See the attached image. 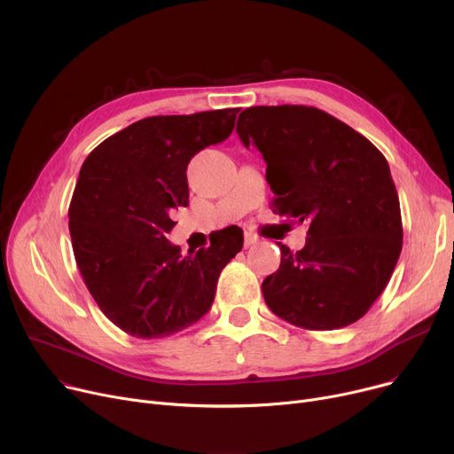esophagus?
Returning <instances> with one entry per match:
<instances>
[{
    "label": "esophagus",
    "mask_w": 454,
    "mask_h": 454,
    "mask_svg": "<svg viewBox=\"0 0 454 454\" xmlns=\"http://www.w3.org/2000/svg\"><path fill=\"white\" fill-rule=\"evenodd\" d=\"M259 241V237L255 235V233H252V231H247L245 233V247L248 248V247H252V245H255Z\"/></svg>",
    "instance_id": "1"
}]
</instances>
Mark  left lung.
Here are the masks:
<instances>
[{
  "label": "left lung",
  "mask_w": 454,
  "mask_h": 454,
  "mask_svg": "<svg viewBox=\"0 0 454 454\" xmlns=\"http://www.w3.org/2000/svg\"><path fill=\"white\" fill-rule=\"evenodd\" d=\"M237 134L267 161L274 213L309 224L301 250L279 243V269L261 285L270 311L313 331L363 318L385 291L403 247L387 158L315 106L247 108Z\"/></svg>",
  "instance_id": "1"
}]
</instances>
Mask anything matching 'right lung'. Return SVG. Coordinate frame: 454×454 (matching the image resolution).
Returning a JSON list of instances; mask_svg holds the SVG:
<instances>
[{
  "label": "right lung",
  "instance_id": "1",
  "mask_svg": "<svg viewBox=\"0 0 454 454\" xmlns=\"http://www.w3.org/2000/svg\"><path fill=\"white\" fill-rule=\"evenodd\" d=\"M239 110L139 119L81 167L67 211L77 267L103 315L132 337L163 339L199 322L243 248L241 237L219 235L182 255L165 237L171 211L189 202L187 163L231 134Z\"/></svg>",
  "mask_w": 454,
  "mask_h": 454
}]
</instances>
